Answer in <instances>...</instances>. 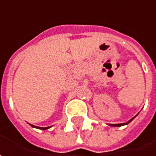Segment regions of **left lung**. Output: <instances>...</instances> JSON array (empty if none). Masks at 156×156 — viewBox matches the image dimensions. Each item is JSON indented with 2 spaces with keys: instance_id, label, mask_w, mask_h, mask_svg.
<instances>
[{
  "instance_id": "8db88e82",
  "label": "left lung",
  "mask_w": 156,
  "mask_h": 156,
  "mask_svg": "<svg viewBox=\"0 0 156 156\" xmlns=\"http://www.w3.org/2000/svg\"><path fill=\"white\" fill-rule=\"evenodd\" d=\"M133 119H134V117L133 118H132V119H131V120H130V121H128L127 123H126V124H128V123H129V122H131V121H133ZM126 124H124V123H121V124H110V126H121L126 125Z\"/></svg>"
}]
</instances>
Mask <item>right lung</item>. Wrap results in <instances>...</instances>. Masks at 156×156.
<instances>
[{"instance_id":"1","label":"right lung","mask_w":156,"mask_h":156,"mask_svg":"<svg viewBox=\"0 0 156 156\" xmlns=\"http://www.w3.org/2000/svg\"><path fill=\"white\" fill-rule=\"evenodd\" d=\"M31 126H33V127H36L35 126L31 125ZM36 128H38V129H41V130H46V129H48L49 127H36Z\"/></svg>"}]
</instances>
